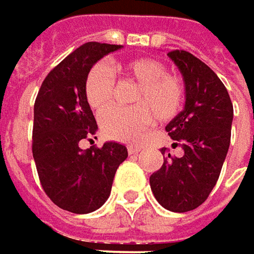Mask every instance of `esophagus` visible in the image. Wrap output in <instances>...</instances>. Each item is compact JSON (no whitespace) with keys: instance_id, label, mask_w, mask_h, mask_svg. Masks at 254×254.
<instances>
[{"instance_id":"obj_1","label":"esophagus","mask_w":254,"mask_h":254,"mask_svg":"<svg viewBox=\"0 0 254 254\" xmlns=\"http://www.w3.org/2000/svg\"><path fill=\"white\" fill-rule=\"evenodd\" d=\"M127 152H129V155H136L140 152V146L138 145H129L127 146Z\"/></svg>"}]
</instances>
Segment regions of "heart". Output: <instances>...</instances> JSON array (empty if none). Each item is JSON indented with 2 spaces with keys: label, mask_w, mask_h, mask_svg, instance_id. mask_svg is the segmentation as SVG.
I'll use <instances>...</instances> for the list:
<instances>
[{
  "label": "heart",
  "mask_w": 254,
  "mask_h": 254,
  "mask_svg": "<svg viewBox=\"0 0 254 254\" xmlns=\"http://www.w3.org/2000/svg\"><path fill=\"white\" fill-rule=\"evenodd\" d=\"M121 69L139 82L133 95L138 105L114 106L101 115V127L106 136L133 142L138 140L153 121V114L160 121H168L181 111L183 86L181 81L165 72V66L153 58H135L121 64ZM115 76L112 71L98 64L88 72L85 79V98L88 105L98 114L112 104Z\"/></svg>",
  "instance_id": "b5f03b06"
}]
</instances>
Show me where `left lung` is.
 <instances>
[{"label": "left lung", "instance_id": "1", "mask_svg": "<svg viewBox=\"0 0 254 254\" xmlns=\"http://www.w3.org/2000/svg\"><path fill=\"white\" fill-rule=\"evenodd\" d=\"M185 82V108L166 125L183 155L165 162L149 182L156 200L171 212H189L203 203L215 188L230 145L233 105L226 86L204 62L186 51L168 54Z\"/></svg>", "mask_w": 254, "mask_h": 254}]
</instances>
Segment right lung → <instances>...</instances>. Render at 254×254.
I'll return each mask as SVG.
<instances>
[{"label":"right lung","mask_w":254,"mask_h":254,"mask_svg":"<svg viewBox=\"0 0 254 254\" xmlns=\"http://www.w3.org/2000/svg\"><path fill=\"white\" fill-rule=\"evenodd\" d=\"M122 45L86 42L47 75L34 105L32 155L39 181L50 199L64 210L95 212L111 194L116 169L127 158L125 145L114 140L82 150L79 142L98 125L85 98L88 72Z\"/></svg>","instance_id":"add662e5"}]
</instances>
